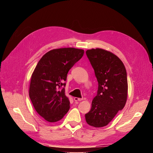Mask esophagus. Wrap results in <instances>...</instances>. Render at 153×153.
Segmentation results:
<instances>
[{"instance_id": "1", "label": "esophagus", "mask_w": 153, "mask_h": 153, "mask_svg": "<svg viewBox=\"0 0 153 153\" xmlns=\"http://www.w3.org/2000/svg\"><path fill=\"white\" fill-rule=\"evenodd\" d=\"M74 100L75 101H82L83 100V98H77V97H74Z\"/></svg>"}]
</instances>
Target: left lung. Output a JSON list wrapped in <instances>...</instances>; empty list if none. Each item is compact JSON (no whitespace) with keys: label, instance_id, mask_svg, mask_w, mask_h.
<instances>
[{"label":"left lung","instance_id":"obj_1","mask_svg":"<svg viewBox=\"0 0 153 153\" xmlns=\"http://www.w3.org/2000/svg\"><path fill=\"white\" fill-rule=\"evenodd\" d=\"M86 55L98 82L91 109L85 115L87 123L94 128L108 125L125 107L128 98L126 67L115 54L102 48L86 51Z\"/></svg>","mask_w":153,"mask_h":153}]
</instances>
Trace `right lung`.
Masks as SVG:
<instances>
[{"label":"right lung","mask_w":153,"mask_h":153,"mask_svg":"<svg viewBox=\"0 0 153 153\" xmlns=\"http://www.w3.org/2000/svg\"><path fill=\"white\" fill-rule=\"evenodd\" d=\"M84 51L75 48H56L44 55L31 77L29 96L39 115L51 123L61 120L70 108L64 81Z\"/></svg>","instance_id":"obj_1"}]
</instances>
